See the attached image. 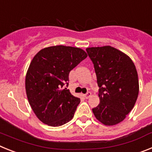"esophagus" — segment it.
<instances>
[{"mask_svg":"<svg viewBox=\"0 0 152 152\" xmlns=\"http://www.w3.org/2000/svg\"><path fill=\"white\" fill-rule=\"evenodd\" d=\"M91 96V92H88L85 95H84V97H85L86 99H88V98H90Z\"/></svg>","mask_w":152,"mask_h":152,"instance_id":"obj_1","label":"esophagus"}]
</instances>
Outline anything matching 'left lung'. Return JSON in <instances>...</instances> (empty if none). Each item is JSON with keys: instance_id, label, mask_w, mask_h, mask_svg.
<instances>
[{"instance_id": "obj_1", "label": "left lung", "mask_w": 152, "mask_h": 152, "mask_svg": "<svg viewBox=\"0 0 152 152\" xmlns=\"http://www.w3.org/2000/svg\"><path fill=\"white\" fill-rule=\"evenodd\" d=\"M99 86L100 104L92 109L105 126L123 121L135 106L139 91L138 73L127 55L110 45L87 48Z\"/></svg>"}]
</instances>
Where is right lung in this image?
Segmentation results:
<instances>
[{"label": "right lung", "instance_id": "obj_1", "mask_svg": "<svg viewBox=\"0 0 152 152\" xmlns=\"http://www.w3.org/2000/svg\"><path fill=\"white\" fill-rule=\"evenodd\" d=\"M88 56L77 47L55 45L41 49L33 57L25 80L29 105L40 121L60 126L74 117L80 98L68 87L70 72Z\"/></svg>", "mask_w": 152, "mask_h": 152}]
</instances>
